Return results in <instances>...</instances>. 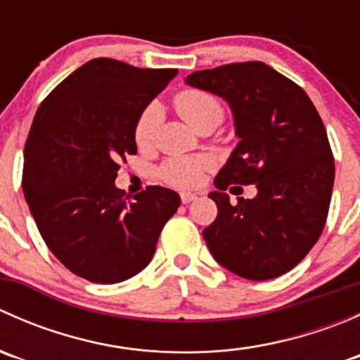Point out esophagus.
I'll return each mask as SVG.
<instances>
[{
  "label": "esophagus",
  "instance_id": "obj_1",
  "mask_svg": "<svg viewBox=\"0 0 360 360\" xmlns=\"http://www.w3.org/2000/svg\"><path fill=\"white\" fill-rule=\"evenodd\" d=\"M195 200H197V195L181 193V202H183V203H190V202H195Z\"/></svg>",
  "mask_w": 360,
  "mask_h": 360
}]
</instances>
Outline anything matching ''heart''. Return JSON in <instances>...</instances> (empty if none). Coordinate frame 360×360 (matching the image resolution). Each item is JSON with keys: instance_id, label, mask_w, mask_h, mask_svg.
<instances>
[{"instance_id": "1", "label": "heart", "mask_w": 360, "mask_h": 360, "mask_svg": "<svg viewBox=\"0 0 360 360\" xmlns=\"http://www.w3.org/2000/svg\"><path fill=\"white\" fill-rule=\"evenodd\" d=\"M174 106L177 112L197 130H200L207 123H219L224 112L221 103L212 94L197 89L181 90L174 97ZM158 118L160 110L157 104H150L144 108V111L137 118L134 137L141 148L150 146L153 141ZM210 167H212V162L205 157H174L163 162L158 174L163 183L186 190V188L198 186L203 179V174L210 170Z\"/></svg>"}]
</instances>
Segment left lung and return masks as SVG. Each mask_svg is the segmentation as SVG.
Here are the masks:
<instances>
[{
    "instance_id": "1",
    "label": "left lung",
    "mask_w": 360,
    "mask_h": 360,
    "mask_svg": "<svg viewBox=\"0 0 360 360\" xmlns=\"http://www.w3.org/2000/svg\"><path fill=\"white\" fill-rule=\"evenodd\" d=\"M186 83L226 99L240 137L209 195L217 217L203 230L207 248L249 281L281 277L328 219L335 157L321 115L300 85L259 60L195 71ZM231 184H256L258 195L233 206L224 193Z\"/></svg>"
}]
</instances>
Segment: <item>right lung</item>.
Listing matches in <instances>:
<instances>
[{
    "label": "right lung",
    "mask_w": 360,
    "mask_h": 360,
    "mask_svg": "<svg viewBox=\"0 0 360 360\" xmlns=\"http://www.w3.org/2000/svg\"><path fill=\"white\" fill-rule=\"evenodd\" d=\"M176 75L92 59L36 111L24 148V197L45 244L78 277L116 284L139 274L179 207L167 188L130 198L115 186L120 162L137 151V118Z\"/></svg>",
    "instance_id": "right-lung-1"
}]
</instances>
